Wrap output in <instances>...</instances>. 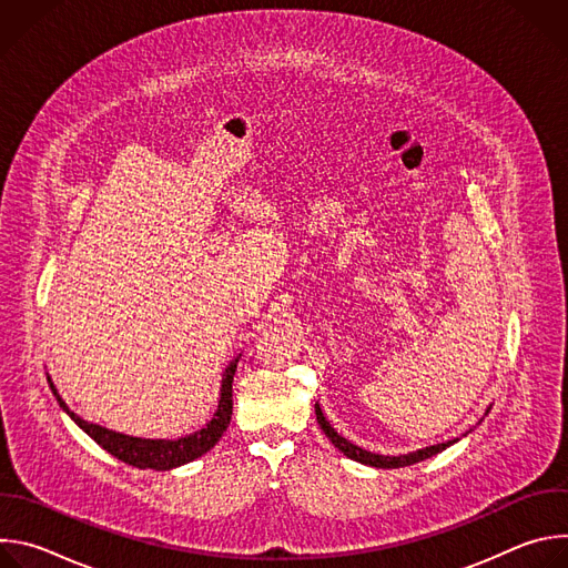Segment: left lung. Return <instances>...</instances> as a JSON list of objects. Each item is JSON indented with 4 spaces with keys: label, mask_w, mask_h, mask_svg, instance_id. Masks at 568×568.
Instances as JSON below:
<instances>
[{
    "label": "left lung",
    "mask_w": 568,
    "mask_h": 568,
    "mask_svg": "<svg viewBox=\"0 0 568 568\" xmlns=\"http://www.w3.org/2000/svg\"><path fill=\"white\" fill-rule=\"evenodd\" d=\"M314 412H316V423L321 425L323 434H326V436L333 440V445H335L339 452H344V456H348V458H353V460H357V463H364V465L382 467V469H393V467H407V465L420 463V460H425V458H432V456L440 454L445 447H449L452 443H456V440H458V438H456V440H449V443L432 445V447H425V449H418V452H412V454H402V456H382V454H373V452H366V449H362V447L353 445L351 440H346L344 436H339V434H337V432L331 427V423L326 420V416H323V412H321L318 404H314Z\"/></svg>",
    "instance_id": "obj_1"
}]
</instances>
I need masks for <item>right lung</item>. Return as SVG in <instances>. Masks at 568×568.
I'll return each instance as SVG.
<instances>
[{
	"mask_svg": "<svg viewBox=\"0 0 568 568\" xmlns=\"http://www.w3.org/2000/svg\"><path fill=\"white\" fill-rule=\"evenodd\" d=\"M237 359H240V355L235 359H231V364L224 368L222 386H220V399H217V409H215L213 418L200 432L189 434V436L178 438V440L134 438V436H125V434L105 429L101 425L88 423V420H83L80 416H75L67 407L64 399L55 390L51 377H47V379H49V386H51L58 404L62 407V412H67V416L80 429H83L92 440H97L105 452H110L119 460H123V463H128L132 467H139V469H148L150 467V469H156V471H166V469H173V467H180V465H186V463L200 458L226 432V427L231 423V414H233V390H231V384H233V375H235V368H237Z\"/></svg>",
	"mask_w": 568,
	"mask_h": 568,
	"instance_id": "1",
	"label": "right lung"
}]
</instances>
